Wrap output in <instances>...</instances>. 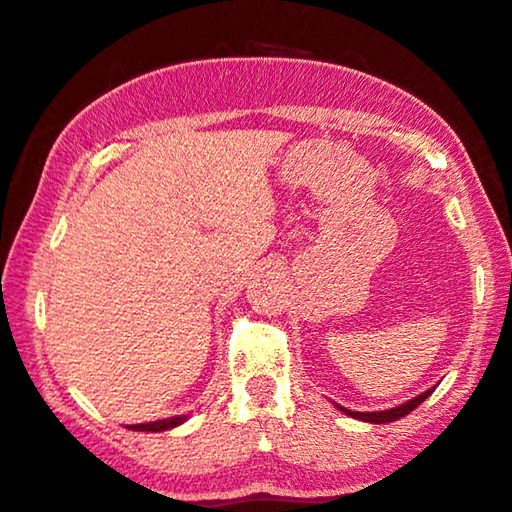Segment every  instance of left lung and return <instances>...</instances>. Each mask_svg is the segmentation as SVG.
<instances>
[{
    "instance_id": "8db88e82",
    "label": "left lung",
    "mask_w": 512,
    "mask_h": 512,
    "mask_svg": "<svg viewBox=\"0 0 512 512\" xmlns=\"http://www.w3.org/2000/svg\"><path fill=\"white\" fill-rule=\"evenodd\" d=\"M434 388H436V385H434ZM434 388L420 392L418 397L409 399V402H404V404H399V406H392V409H385V411H351V409H344V406H339V404H335V406L342 413H346L348 418H355V420H362V422H372V425H385V422H395L399 418L409 416V413L416 409V406H420L429 395H432Z\"/></svg>"
}]
</instances>
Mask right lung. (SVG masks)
Masks as SVG:
<instances>
[{
    "label": "right lung",
    "instance_id": "add662e5",
    "mask_svg": "<svg viewBox=\"0 0 512 512\" xmlns=\"http://www.w3.org/2000/svg\"><path fill=\"white\" fill-rule=\"evenodd\" d=\"M189 416H173V418H164V420H154V422H140V425H127V429H133V432H166V429H173L182 422H187Z\"/></svg>",
    "mask_w": 512,
    "mask_h": 512
}]
</instances>
